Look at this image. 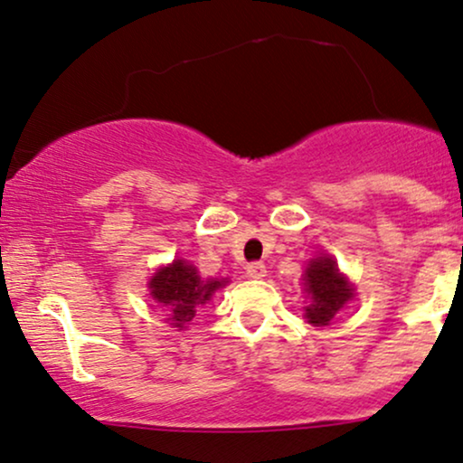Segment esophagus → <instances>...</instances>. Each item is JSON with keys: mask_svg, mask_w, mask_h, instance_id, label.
I'll use <instances>...</instances> for the list:
<instances>
[{"mask_svg": "<svg viewBox=\"0 0 463 463\" xmlns=\"http://www.w3.org/2000/svg\"><path fill=\"white\" fill-rule=\"evenodd\" d=\"M246 274L248 278H252V280H260V278H265L267 274V267L263 263H250L246 267Z\"/></svg>", "mask_w": 463, "mask_h": 463, "instance_id": "1", "label": "esophagus"}]
</instances>
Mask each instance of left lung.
I'll use <instances>...</instances> for the list:
<instances>
[{
	"instance_id": "obj_1",
	"label": "left lung",
	"mask_w": 463,
	"mask_h": 463,
	"mask_svg": "<svg viewBox=\"0 0 463 463\" xmlns=\"http://www.w3.org/2000/svg\"><path fill=\"white\" fill-rule=\"evenodd\" d=\"M306 291L313 299L306 308V319L313 326H327L352 298V288L330 256H317L306 267Z\"/></svg>"
}]
</instances>
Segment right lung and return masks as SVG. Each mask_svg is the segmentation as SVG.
I'll use <instances>...</instances> for the list:
<instances>
[{"label": "right lung", "mask_w": 463, "mask_h": 463, "mask_svg": "<svg viewBox=\"0 0 463 463\" xmlns=\"http://www.w3.org/2000/svg\"><path fill=\"white\" fill-rule=\"evenodd\" d=\"M224 285V280H203L198 276L196 267L187 265L185 260H175V263L159 269L150 278L148 287L153 299H157L175 321L172 326L183 327L196 317V308L211 298L215 288Z\"/></svg>", "instance_id": "add662e5"}]
</instances>
